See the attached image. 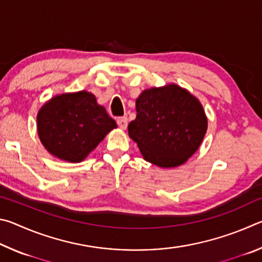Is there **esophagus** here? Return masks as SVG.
Returning <instances> with one entry per match:
<instances>
[{
    "mask_svg": "<svg viewBox=\"0 0 262 262\" xmlns=\"http://www.w3.org/2000/svg\"><path fill=\"white\" fill-rule=\"evenodd\" d=\"M117 123H118V126L121 128V129H126L127 126H128V119L126 117L118 118Z\"/></svg>",
    "mask_w": 262,
    "mask_h": 262,
    "instance_id": "obj_1",
    "label": "esophagus"
}]
</instances>
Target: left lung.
Wrapping results in <instances>:
<instances>
[{
  "label": "left lung",
  "instance_id": "left-lung-1",
  "mask_svg": "<svg viewBox=\"0 0 262 262\" xmlns=\"http://www.w3.org/2000/svg\"><path fill=\"white\" fill-rule=\"evenodd\" d=\"M207 128L200 100L171 83L141 92L128 134L145 161L159 167H176L196 152Z\"/></svg>",
  "mask_w": 262,
  "mask_h": 262
}]
</instances>
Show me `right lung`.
<instances>
[{"instance_id":"obj_1","label":"right lung","mask_w":262,"mask_h":262,"mask_svg":"<svg viewBox=\"0 0 262 262\" xmlns=\"http://www.w3.org/2000/svg\"><path fill=\"white\" fill-rule=\"evenodd\" d=\"M117 123L85 90L54 96L37 115L40 142L53 156L79 163L97 148Z\"/></svg>"}]
</instances>
